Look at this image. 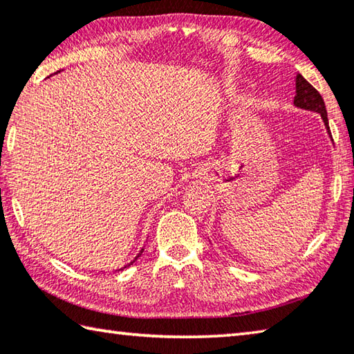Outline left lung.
Instances as JSON below:
<instances>
[{
	"label": "left lung",
	"instance_id": "8db88e82",
	"mask_svg": "<svg viewBox=\"0 0 354 354\" xmlns=\"http://www.w3.org/2000/svg\"><path fill=\"white\" fill-rule=\"evenodd\" d=\"M294 106L300 108V110L320 114V118H322L324 125L326 128V133H328V136L331 138L330 127H328V115H326V108H325V102L322 99V95H320L317 89L300 74H297V77H295Z\"/></svg>",
	"mask_w": 354,
	"mask_h": 354
}]
</instances>
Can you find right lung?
<instances>
[{
	"label": "right lung",
	"mask_w": 354,
	"mask_h": 354,
	"mask_svg": "<svg viewBox=\"0 0 354 354\" xmlns=\"http://www.w3.org/2000/svg\"><path fill=\"white\" fill-rule=\"evenodd\" d=\"M60 71H63V69H60ZM60 71H57V73H54V74H59V73H60ZM142 252H144V249H140V250H139V254H138L136 257H134V259H133V260H131L130 263H128V265H125L124 268H120V269H119V271H122V269H125V268H128V266H131V265H133V263H134V261H136V260L139 259V257H140V255H142Z\"/></svg>",
	"instance_id": "right-lung-1"
}]
</instances>
